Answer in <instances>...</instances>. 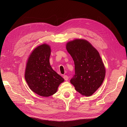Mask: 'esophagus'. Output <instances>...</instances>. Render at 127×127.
<instances>
[{
	"instance_id": "esophagus-1",
	"label": "esophagus",
	"mask_w": 127,
	"mask_h": 127,
	"mask_svg": "<svg viewBox=\"0 0 127 127\" xmlns=\"http://www.w3.org/2000/svg\"><path fill=\"white\" fill-rule=\"evenodd\" d=\"M64 78L65 80H68V76L67 75H64Z\"/></svg>"
}]
</instances>
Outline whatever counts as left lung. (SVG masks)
Returning <instances> with one entry per match:
<instances>
[{"label": "left lung", "instance_id": "left-lung-1", "mask_svg": "<svg viewBox=\"0 0 127 127\" xmlns=\"http://www.w3.org/2000/svg\"><path fill=\"white\" fill-rule=\"evenodd\" d=\"M75 64V75L70 83L83 95L90 96L101 86L105 69L97 50L87 41L76 39L66 45Z\"/></svg>", "mask_w": 127, "mask_h": 127}]
</instances>
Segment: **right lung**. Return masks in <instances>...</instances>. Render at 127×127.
<instances>
[{
    "mask_svg": "<svg viewBox=\"0 0 127 127\" xmlns=\"http://www.w3.org/2000/svg\"><path fill=\"white\" fill-rule=\"evenodd\" d=\"M50 46L43 44L36 48L30 56L25 78L30 89L41 96L48 97L56 93L64 79L52 69L49 62Z\"/></svg>",
    "mask_w": 127,
    "mask_h": 127,
    "instance_id": "1",
    "label": "right lung"
}]
</instances>
